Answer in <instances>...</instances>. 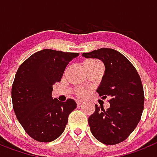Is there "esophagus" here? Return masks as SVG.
<instances>
[{"mask_svg":"<svg viewBox=\"0 0 157 157\" xmlns=\"http://www.w3.org/2000/svg\"><path fill=\"white\" fill-rule=\"evenodd\" d=\"M77 106H80V104H81V103H82V101H81V100H77Z\"/></svg>","mask_w":157,"mask_h":157,"instance_id":"obj_1","label":"esophagus"}]
</instances>
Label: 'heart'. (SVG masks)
Listing matches in <instances>:
<instances>
[{
    "label": "heart",
    "mask_w": 157,
    "mask_h": 157,
    "mask_svg": "<svg viewBox=\"0 0 157 157\" xmlns=\"http://www.w3.org/2000/svg\"><path fill=\"white\" fill-rule=\"evenodd\" d=\"M101 65L98 61L96 60H88L86 62H84V66H93V65ZM77 94L79 96H84L86 94V91L84 89H80L77 91Z\"/></svg>",
    "instance_id": "b5f03b06"
}]
</instances>
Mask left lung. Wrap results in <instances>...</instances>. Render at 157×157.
<instances>
[{"label":"left lung","instance_id":"left-lung-1","mask_svg":"<svg viewBox=\"0 0 157 157\" xmlns=\"http://www.w3.org/2000/svg\"><path fill=\"white\" fill-rule=\"evenodd\" d=\"M82 57L98 58L104 64L96 92L102 98H110L107 110L95 104V112L88 118L91 132L103 144H118L129 137L141 119L144 95L140 76L131 62L114 49L83 53Z\"/></svg>","mask_w":157,"mask_h":157}]
</instances>
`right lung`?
Listing matches in <instances>:
<instances>
[{
  "mask_svg": "<svg viewBox=\"0 0 157 157\" xmlns=\"http://www.w3.org/2000/svg\"><path fill=\"white\" fill-rule=\"evenodd\" d=\"M77 53L44 49L30 56L19 67L12 88L16 116L26 133L40 142H50L62 135L69 114L77 107L52 97L53 85L61 81L65 67Z\"/></svg>",
  "mask_w": 157,
  "mask_h": 157,
  "instance_id": "1",
  "label": "right lung"
}]
</instances>
